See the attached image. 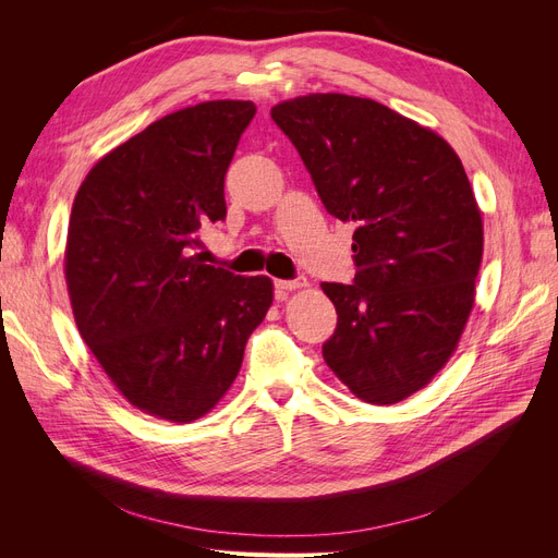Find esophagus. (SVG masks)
Masks as SVG:
<instances>
[{
    "label": "esophagus",
    "instance_id": "1",
    "mask_svg": "<svg viewBox=\"0 0 558 558\" xmlns=\"http://www.w3.org/2000/svg\"><path fill=\"white\" fill-rule=\"evenodd\" d=\"M310 281L305 277H298V279H277L275 281V289L277 291H295V289H307Z\"/></svg>",
    "mask_w": 558,
    "mask_h": 558
}]
</instances>
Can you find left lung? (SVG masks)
Returning <instances> with one entry per match:
<instances>
[{
  "label": "left lung",
  "mask_w": 558,
  "mask_h": 558,
  "mask_svg": "<svg viewBox=\"0 0 558 558\" xmlns=\"http://www.w3.org/2000/svg\"><path fill=\"white\" fill-rule=\"evenodd\" d=\"M330 216L351 221V283L324 281L337 328L324 359L353 396L400 402L426 386L465 328L482 214L453 148L375 99L340 93L272 109Z\"/></svg>",
  "instance_id": "8db88e82"
}]
</instances>
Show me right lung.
<instances>
[{
	"mask_svg": "<svg viewBox=\"0 0 558 558\" xmlns=\"http://www.w3.org/2000/svg\"><path fill=\"white\" fill-rule=\"evenodd\" d=\"M253 102H202L150 123L88 172L66 230L78 332L134 408L189 424L238 377L272 281L205 265L226 221V172Z\"/></svg>",
	"mask_w": 558,
	"mask_h": 558,
	"instance_id": "right-lung-1",
	"label": "right lung"
}]
</instances>
